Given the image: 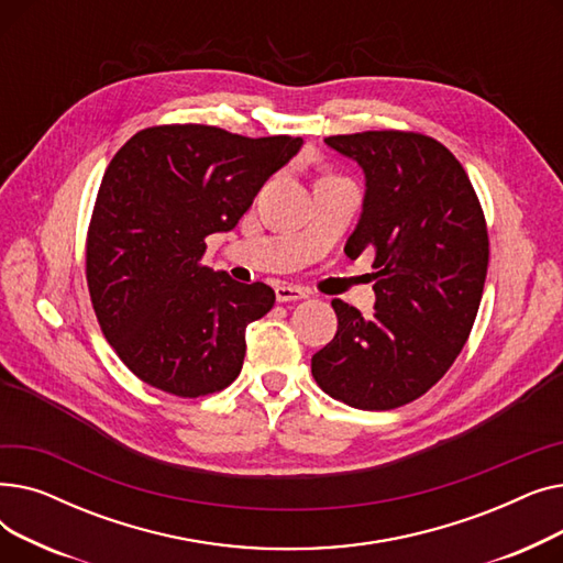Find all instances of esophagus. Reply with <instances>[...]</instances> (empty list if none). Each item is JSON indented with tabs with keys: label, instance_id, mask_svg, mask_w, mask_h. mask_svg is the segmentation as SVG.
<instances>
[{
	"label": "esophagus",
	"instance_id": "1",
	"mask_svg": "<svg viewBox=\"0 0 563 563\" xmlns=\"http://www.w3.org/2000/svg\"><path fill=\"white\" fill-rule=\"evenodd\" d=\"M276 299H278L280 303L301 301V299H308V289H303V287H299V285L280 283V285H276Z\"/></svg>",
	"mask_w": 563,
	"mask_h": 563
}]
</instances>
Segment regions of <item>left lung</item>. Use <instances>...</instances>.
I'll list each match as a JSON object with an SVG mask.
<instances>
[{
	"label": "left lung",
	"instance_id": "left-lung-1",
	"mask_svg": "<svg viewBox=\"0 0 563 563\" xmlns=\"http://www.w3.org/2000/svg\"><path fill=\"white\" fill-rule=\"evenodd\" d=\"M365 173L363 212L344 253L374 251L376 303L363 317L340 299L335 338L312 356L319 388L363 410L424 395L452 367L475 323L488 232L459 159L416 132L323 139Z\"/></svg>",
	"mask_w": 563,
	"mask_h": 563
}]
</instances>
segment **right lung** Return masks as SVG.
Here are the masks:
<instances>
[{
	"label": "right lung",
	"mask_w": 563,
	"mask_h": 563,
	"mask_svg": "<svg viewBox=\"0 0 563 563\" xmlns=\"http://www.w3.org/2000/svg\"><path fill=\"white\" fill-rule=\"evenodd\" d=\"M301 145L162 125L113 155L88 228L86 280L107 342L147 386L191 399L240 376L246 327L276 294L202 266L205 236L240 223Z\"/></svg>",
	"instance_id": "1"
}]
</instances>
